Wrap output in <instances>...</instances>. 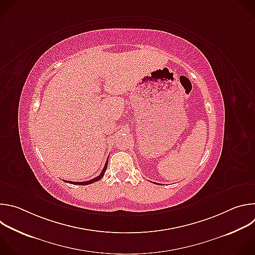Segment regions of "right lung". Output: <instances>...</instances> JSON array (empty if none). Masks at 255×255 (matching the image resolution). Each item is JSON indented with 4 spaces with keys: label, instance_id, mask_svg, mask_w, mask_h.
I'll return each instance as SVG.
<instances>
[{
    "label": "right lung",
    "instance_id": "1",
    "mask_svg": "<svg viewBox=\"0 0 255 255\" xmlns=\"http://www.w3.org/2000/svg\"><path fill=\"white\" fill-rule=\"evenodd\" d=\"M107 166H108V160H107V162L105 163V166H104V168H103L102 172L100 173V175H98L97 177H95V178H93V179H90V180H87V181H78V183H76V181H70V180H66V183H68V184H71V185H78V186H86V185H91V184H94V183H96V181L100 180V179H101V178L104 176V174H105V171H106V169H107Z\"/></svg>",
    "mask_w": 255,
    "mask_h": 255
}]
</instances>
